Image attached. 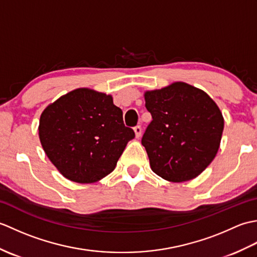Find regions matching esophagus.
<instances>
[{
	"label": "esophagus",
	"mask_w": 257,
	"mask_h": 257,
	"mask_svg": "<svg viewBox=\"0 0 257 257\" xmlns=\"http://www.w3.org/2000/svg\"><path fill=\"white\" fill-rule=\"evenodd\" d=\"M134 130H135V134H136V137L137 138H139V137H141V133H143V129H141V125H136V127L134 128Z\"/></svg>",
	"instance_id": "obj_1"
}]
</instances>
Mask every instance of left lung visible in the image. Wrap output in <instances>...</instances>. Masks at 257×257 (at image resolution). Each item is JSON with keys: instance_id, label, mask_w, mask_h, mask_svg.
Returning <instances> with one entry per match:
<instances>
[{"instance_id": "8db88e82", "label": "left lung", "mask_w": 257, "mask_h": 257, "mask_svg": "<svg viewBox=\"0 0 257 257\" xmlns=\"http://www.w3.org/2000/svg\"><path fill=\"white\" fill-rule=\"evenodd\" d=\"M152 120L141 139L152 171L168 181L198 177L214 159L224 128L222 112L203 90L173 83L145 94Z\"/></svg>"}]
</instances>
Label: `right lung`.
Wrapping results in <instances>:
<instances>
[{
  "mask_svg": "<svg viewBox=\"0 0 257 257\" xmlns=\"http://www.w3.org/2000/svg\"><path fill=\"white\" fill-rule=\"evenodd\" d=\"M40 140L48 159L70 181L91 183L113 171L135 132L111 96L79 88L48 106L40 119Z\"/></svg>",
  "mask_w": 257,
  "mask_h": 257,
  "instance_id": "obj_1",
  "label": "right lung"
}]
</instances>
